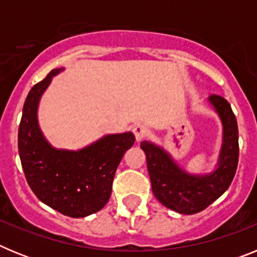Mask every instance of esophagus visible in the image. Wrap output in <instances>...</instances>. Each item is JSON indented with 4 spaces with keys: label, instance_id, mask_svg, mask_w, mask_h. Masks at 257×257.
<instances>
[{
    "label": "esophagus",
    "instance_id": "34e87169",
    "mask_svg": "<svg viewBox=\"0 0 257 257\" xmlns=\"http://www.w3.org/2000/svg\"><path fill=\"white\" fill-rule=\"evenodd\" d=\"M133 131H134V135H135L136 143L143 142L145 136L148 135V130H147L144 126H142V124H138V126L134 127Z\"/></svg>",
    "mask_w": 257,
    "mask_h": 257
}]
</instances>
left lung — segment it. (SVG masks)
Wrapping results in <instances>:
<instances>
[{
  "label": "left lung",
  "mask_w": 257,
  "mask_h": 257,
  "mask_svg": "<svg viewBox=\"0 0 257 257\" xmlns=\"http://www.w3.org/2000/svg\"><path fill=\"white\" fill-rule=\"evenodd\" d=\"M208 103L222 123V144L213 171L189 174L162 147L147 140L140 144L147 157L153 194L165 207L184 215L201 212L222 196L238 166V124L230 104L219 95H211Z\"/></svg>",
  "instance_id": "1"
}]
</instances>
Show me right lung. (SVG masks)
<instances>
[{
  "mask_svg": "<svg viewBox=\"0 0 257 257\" xmlns=\"http://www.w3.org/2000/svg\"><path fill=\"white\" fill-rule=\"evenodd\" d=\"M61 70L52 69L31 88L23 106L18 147L23 171L37 198L65 216L85 217L109 201L115 170L135 136L110 134L78 151L54 148L41 131L37 112L41 96Z\"/></svg>",
  "mask_w": 257,
  "mask_h": 257,
  "instance_id": "right-lung-1",
  "label": "right lung"
}]
</instances>
